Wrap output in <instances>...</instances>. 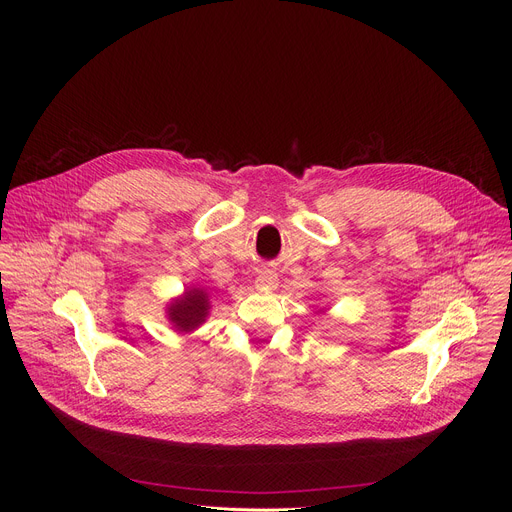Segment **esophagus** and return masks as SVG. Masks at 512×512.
<instances>
[{"instance_id": "1", "label": "esophagus", "mask_w": 512, "mask_h": 512, "mask_svg": "<svg viewBox=\"0 0 512 512\" xmlns=\"http://www.w3.org/2000/svg\"><path fill=\"white\" fill-rule=\"evenodd\" d=\"M255 283H257V287H261V289H271V287L277 285V275H275L273 271H261V273L257 275Z\"/></svg>"}]
</instances>
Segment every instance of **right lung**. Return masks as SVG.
I'll return each instance as SVG.
<instances>
[{"label": "right lung", "instance_id": "1", "mask_svg": "<svg viewBox=\"0 0 512 512\" xmlns=\"http://www.w3.org/2000/svg\"><path fill=\"white\" fill-rule=\"evenodd\" d=\"M210 310L208 294L200 287L186 289L184 296L168 306V320L178 332H192L204 324Z\"/></svg>", "mask_w": 512, "mask_h": 512}]
</instances>
